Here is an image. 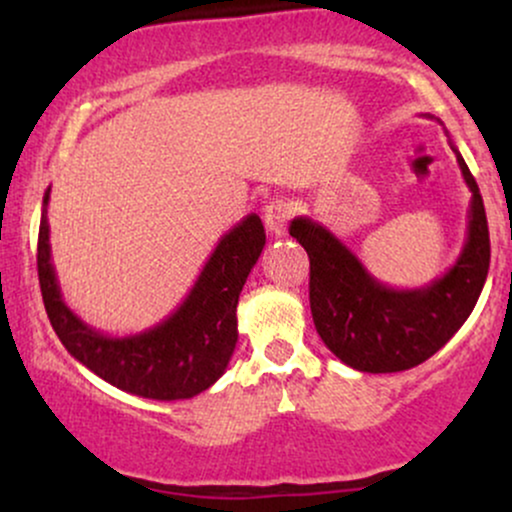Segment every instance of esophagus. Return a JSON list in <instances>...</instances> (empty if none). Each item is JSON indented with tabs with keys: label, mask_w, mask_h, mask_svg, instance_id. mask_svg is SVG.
Here are the masks:
<instances>
[{
	"label": "esophagus",
	"mask_w": 512,
	"mask_h": 512,
	"mask_svg": "<svg viewBox=\"0 0 512 512\" xmlns=\"http://www.w3.org/2000/svg\"><path fill=\"white\" fill-rule=\"evenodd\" d=\"M291 219V204L286 199H274L264 207V226L272 236H281L286 228V223Z\"/></svg>",
	"instance_id": "esophagus-1"
}]
</instances>
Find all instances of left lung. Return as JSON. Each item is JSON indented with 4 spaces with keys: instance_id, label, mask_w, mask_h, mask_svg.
<instances>
[{
    "instance_id": "left-lung-1",
    "label": "left lung",
    "mask_w": 512,
    "mask_h": 512,
    "mask_svg": "<svg viewBox=\"0 0 512 512\" xmlns=\"http://www.w3.org/2000/svg\"><path fill=\"white\" fill-rule=\"evenodd\" d=\"M472 192L467 240L452 267L421 289H392L375 279L346 245L308 216L289 233L310 257V313L327 349L363 373H397L431 358L464 325L484 289L491 262L489 223L479 185L450 142Z\"/></svg>"
}]
</instances>
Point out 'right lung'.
Masks as SVG:
<instances>
[{
    "label": "right lung",
    "instance_id": "obj_1",
    "mask_svg": "<svg viewBox=\"0 0 512 512\" xmlns=\"http://www.w3.org/2000/svg\"><path fill=\"white\" fill-rule=\"evenodd\" d=\"M50 187L38 233V279L52 330L64 349L105 383L129 395L190 399L221 378L238 342V298L264 248V226L248 214L219 240L187 298L149 330L110 337L86 325L64 303L50 260Z\"/></svg>",
    "mask_w": 512,
    "mask_h": 512
}]
</instances>
